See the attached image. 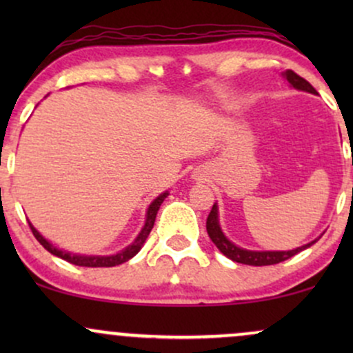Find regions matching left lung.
<instances>
[{"instance_id": "left-lung-1", "label": "left lung", "mask_w": 353, "mask_h": 353, "mask_svg": "<svg viewBox=\"0 0 353 353\" xmlns=\"http://www.w3.org/2000/svg\"><path fill=\"white\" fill-rule=\"evenodd\" d=\"M282 76L289 81L290 86L299 89V91H305V92H310V94H317V91L312 88V84L309 83V81H305L299 74H295L294 71L287 70L285 72H282ZM205 228H208V234H209L210 241L216 244L217 249L221 250L225 257H229L230 261H234V262H239V264L255 265V267L279 264V262H283V261H287V259L294 257L295 254H299L301 250H305L307 247H310L312 244H315V242H317V239H315V241L309 242V244L297 247V249H292V250H247V249H242V247H239L234 244V242H230L229 239L224 236V232H222L221 224H219L217 202L212 205V210L209 212L208 222H205Z\"/></svg>"}]
</instances>
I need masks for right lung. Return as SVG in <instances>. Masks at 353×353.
<instances>
[{"label": "right lung", "mask_w": 353, "mask_h": 353, "mask_svg": "<svg viewBox=\"0 0 353 353\" xmlns=\"http://www.w3.org/2000/svg\"><path fill=\"white\" fill-rule=\"evenodd\" d=\"M168 196H169V192L165 190V192L161 194V196H157L156 199L151 202V205L148 208V212H145L144 228L141 229L139 234H137L134 242H132V244H129L128 247H125V249L121 250V252L112 254V255H83V254L68 252V250L58 249L56 245H52L51 242L48 241V239H44L41 234H39L38 230L33 228V224H31V222H30V228H31V230H33L34 237L38 239L39 244H41L44 249L48 250V252L56 255V257L64 259V261H68L70 264L81 265V267H114V265L124 264V262H128L129 259H132L137 252H139L141 247L144 245L145 239H148V236H149V232H151L152 228H154V221H156L157 210H159L161 204H163L164 199Z\"/></svg>", "instance_id": "obj_1"}]
</instances>
